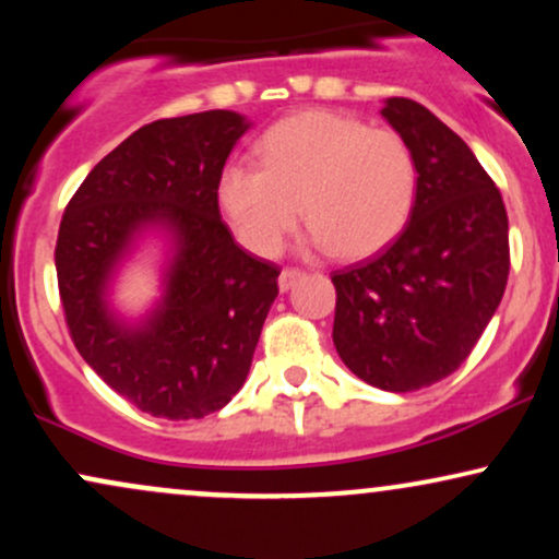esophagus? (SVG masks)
Returning a JSON list of instances; mask_svg holds the SVG:
<instances>
[{
    "mask_svg": "<svg viewBox=\"0 0 559 559\" xmlns=\"http://www.w3.org/2000/svg\"><path fill=\"white\" fill-rule=\"evenodd\" d=\"M301 271H297V267H286V271H281L278 275V288L281 292H288V288H294V284L301 278Z\"/></svg>",
    "mask_w": 559,
    "mask_h": 559,
    "instance_id": "34e87169",
    "label": "esophagus"
}]
</instances>
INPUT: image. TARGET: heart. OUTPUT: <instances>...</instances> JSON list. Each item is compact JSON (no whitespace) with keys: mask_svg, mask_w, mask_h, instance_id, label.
<instances>
[{"mask_svg":"<svg viewBox=\"0 0 559 559\" xmlns=\"http://www.w3.org/2000/svg\"><path fill=\"white\" fill-rule=\"evenodd\" d=\"M262 168L230 163L217 176V204L249 252L271 258L297 228L310 247L342 260L383 252L413 217L418 165L396 131L331 110L278 120L258 144Z\"/></svg>","mask_w":559,"mask_h":559,"instance_id":"b5f03b06","label":"heart"}]
</instances>
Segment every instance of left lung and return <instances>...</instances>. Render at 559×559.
Segmentation results:
<instances>
[{
    "instance_id": "1",
    "label": "left lung",
    "mask_w": 559,
    "mask_h": 559,
    "mask_svg": "<svg viewBox=\"0 0 559 559\" xmlns=\"http://www.w3.org/2000/svg\"><path fill=\"white\" fill-rule=\"evenodd\" d=\"M381 115L413 150L418 197L400 239L333 273V344L365 383L404 394L467 360L502 301L510 239L502 194L452 128L404 96Z\"/></svg>"
}]
</instances>
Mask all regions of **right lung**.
I'll use <instances>...</instances> for the list:
<instances>
[{"mask_svg":"<svg viewBox=\"0 0 559 559\" xmlns=\"http://www.w3.org/2000/svg\"><path fill=\"white\" fill-rule=\"evenodd\" d=\"M249 126L239 112L207 110L139 128L94 165L62 215L55 265L75 349L155 418L226 407L278 297V267L243 252L217 207V176ZM146 233L169 241L164 292L128 321L109 288Z\"/></svg>","mask_w":559,"mask_h":559,"instance_id":"add662e5","label":"right lung"}]
</instances>
